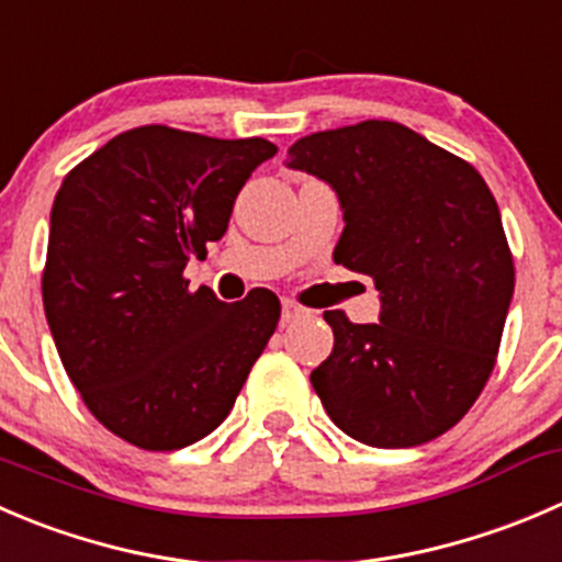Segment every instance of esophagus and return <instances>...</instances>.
Segmentation results:
<instances>
[{
  "label": "esophagus",
  "mask_w": 562,
  "mask_h": 562,
  "mask_svg": "<svg viewBox=\"0 0 562 562\" xmlns=\"http://www.w3.org/2000/svg\"><path fill=\"white\" fill-rule=\"evenodd\" d=\"M310 310L302 307V304L291 302V299H282V324H291V321H299V318H307Z\"/></svg>",
  "instance_id": "34e87169"
}]
</instances>
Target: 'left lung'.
<instances>
[{
  "label": "left lung",
  "mask_w": 562,
  "mask_h": 562,
  "mask_svg": "<svg viewBox=\"0 0 562 562\" xmlns=\"http://www.w3.org/2000/svg\"><path fill=\"white\" fill-rule=\"evenodd\" d=\"M291 170L335 189V263L373 277L379 324L326 310L331 353L310 373L326 414L370 448H414L481 395L514 299L497 200L472 165L392 120L302 136Z\"/></svg>",
  "instance_id": "8db88e82"
}]
</instances>
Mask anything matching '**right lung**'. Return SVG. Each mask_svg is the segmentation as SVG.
Listing matches in <instances>:
<instances>
[{"label": "right lung", "instance_id": "right-lung-1", "mask_svg": "<svg viewBox=\"0 0 562 562\" xmlns=\"http://www.w3.org/2000/svg\"><path fill=\"white\" fill-rule=\"evenodd\" d=\"M260 136L214 139L143 125L65 176L52 205L43 307L54 346L98 423L143 450H181L231 414L280 321L266 288L236 304L183 269L220 241Z\"/></svg>", "mask_w": 562, "mask_h": 562}]
</instances>
